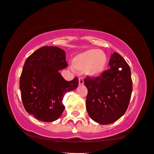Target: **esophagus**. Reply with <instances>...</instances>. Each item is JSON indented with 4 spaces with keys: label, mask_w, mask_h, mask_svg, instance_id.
<instances>
[{
    "label": "esophagus",
    "mask_w": 154,
    "mask_h": 154,
    "mask_svg": "<svg viewBox=\"0 0 154 154\" xmlns=\"http://www.w3.org/2000/svg\"><path fill=\"white\" fill-rule=\"evenodd\" d=\"M84 83V81H83V78H79V85H83Z\"/></svg>",
    "instance_id": "esophagus-1"
}]
</instances>
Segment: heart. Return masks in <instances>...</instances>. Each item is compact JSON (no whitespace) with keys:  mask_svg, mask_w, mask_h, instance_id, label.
I'll return each instance as SVG.
<instances>
[{"mask_svg":"<svg viewBox=\"0 0 154 154\" xmlns=\"http://www.w3.org/2000/svg\"><path fill=\"white\" fill-rule=\"evenodd\" d=\"M108 58L103 51L90 49L77 54L72 60V67L78 71H83L89 77H97L106 71Z\"/></svg>","mask_w":154,"mask_h":154,"instance_id":"b5f03b06","label":"heart"}]
</instances>
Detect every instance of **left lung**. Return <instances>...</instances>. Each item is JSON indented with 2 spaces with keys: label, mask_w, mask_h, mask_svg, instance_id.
<instances>
[{
  "label": "left lung",
  "mask_w": 154,
  "mask_h": 154,
  "mask_svg": "<svg viewBox=\"0 0 154 154\" xmlns=\"http://www.w3.org/2000/svg\"><path fill=\"white\" fill-rule=\"evenodd\" d=\"M110 68L95 78L87 77L86 109L89 117L100 125H109L126 112L131 97L130 68L125 59L115 52L109 62Z\"/></svg>",
  "instance_id": "left-lung-1"
}]
</instances>
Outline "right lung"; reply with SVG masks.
I'll use <instances>...</instances> for the list:
<instances>
[{
	"mask_svg": "<svg viewBox=\"0 0 154 154\" xmlns=\"http://www.w3.org/2000/svg\"><path fill=\"white\" fill-rule=\"evenodd\" d=\"M66 67V52L53 46L40 48L26 60L20 77L21 99L26 111L38 120H57L65 109L64 94L78 86L77 77L66 81L59 72Z\"/></svg>",
	"mask_w": 154,
	"mask_h": 154,
	"instance_id": "1",
	"label": "right lung"
}]
</instances>
